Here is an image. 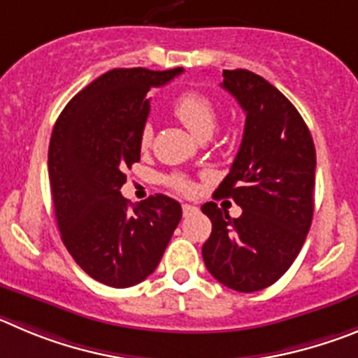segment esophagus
Returning <instances> with one entry per match:
<instances>
[{"label":"esophagus","instance_id":"esophagus-1","mask_svg":"<svg viewBox=\"0 0 358 358\" xmlns=\"http://www.w3.org/2000/svg\"><path fill=\"white\" fill-rule=\"evenodd\" d=\"M182 210H183V215H191L192 212H196L198 208H196L194 205H187L185 203V205H182Z\"/></svg>","mask_w":358,"mask_h":358}]
</instances>
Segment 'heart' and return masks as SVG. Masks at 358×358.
<instances>
[{
	"label": "heart",
	"instance_id": "b5f03b06",
	"mask_svg": "<svg viewBox=\"0 0 358 358\" xmlns=\"http://www.w3.org/2000/svg\"><path fill=\"white\" fill-rule=\"evenodd\" d=\"M173 112L176 117L185 124L198 139H208L219 124V110L215 103L207 94L198 91H185L173 101ZM153 139L151 124H144L139 135V143L143 150L150 148ZM166 183L178 192H191L192 183L182 175H169Z\"/></svg>",
	"mask_w": 358,
	"mask_h": 358
}]
</instances>
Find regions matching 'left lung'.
Wrapping results in <instances>:
<instances>
[{"label":"left lung","mask_w":358,"mask_h":358,"mask_svg":"<svg viewBox=\"0 0 358 358\" xmlns=\"http://www.w3.org/2000/svg\"><path fill=\"white\" fill-rule=\"evenodd\" d=\"M224 91L246 114L243 143L214 198L241 208L230 217L214 201L201 207L212 234L201 253L208 273L239 292L266 289L287 271L312 223L315 148L294 105L262 76L223 71Z\"/></svg>","instance_id":"obj_1"}]
</instances>
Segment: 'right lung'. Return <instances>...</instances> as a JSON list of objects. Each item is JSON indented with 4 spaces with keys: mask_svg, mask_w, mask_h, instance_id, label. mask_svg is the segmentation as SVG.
I'll return each mask as SVG.
<instances>
[{
    "mask_svg": "<svg viewBox=\"0 0 358 358\" xmlns=\"http://www.w3.org/2000/svg\"><path fill=\"white\" fill-rule=\"evenodd\" d=\"M180 73L108 71L67 103L51 134L48 169L62 241L87 275L110 287H131L155 271L182 219L169 196L130 205L121 194L123 171L141 160L146 94Z\"/></svg>",
    "mask_w": 358,
    "mask_h": 358,
    "instance_id": "right-lung-1",
    "label": "right lung"
}]
</instances>
